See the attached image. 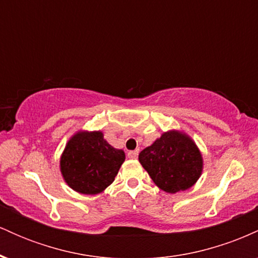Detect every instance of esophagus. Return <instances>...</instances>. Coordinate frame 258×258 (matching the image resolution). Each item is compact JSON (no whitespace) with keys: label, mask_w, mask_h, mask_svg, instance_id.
Returning a JSON list of instances; mask_svg holds the SVG:
<instances>
[{"label":"esophagus","mask_w":258,"mask_h":258,"mask_svg":"<svg viewBox=\"0 0 258 258\" xmlns=\"http://www.w3.org/2000/svg\"><path fill=\"white\" fill-rule=\"evenodd\" d=\"M127 156L130 159H137L138 158V150H132V152L127 153Z\"/></svg>","instance_id":"34e87169"}]
</instances>
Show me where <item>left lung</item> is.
<instances>
[{"instance_id": "left-lung-1", "label": "left lung", "mask_w": 258, "mask_h": 258, "mask_svg": "<svg viewBox=\"0 0 258 258\" xmlns=\"http://www.w3.org/2000/svg\"><path fill=\"white\" fill-rule=\"evenodd\" d=\"M139 162L153 182L170 194L193 186L203 172V156L185 133H162L150 147L139 153Z\"/></svg>"}]
</instances>
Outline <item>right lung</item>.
Here are the masks:
<instances>
[{
	"instance_id": "add662e5",
	"label": "right lung",
	"mask_w": 258,
	"mask_h": 258,
	"mask_svg": "<svg viewBox=\"0 0 258 258\" xmlns=\"http://www.w3.org/2000/svg\"><path fill=\"white\" fill-rule=\"evenodd\" d=\"M123 161V150L111 147L102 132L79 131L65 146L60 172L74 190L94 195L114 182Z\"/></svg>"
}]
</instances>
